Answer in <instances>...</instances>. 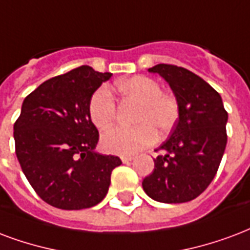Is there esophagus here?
Wrapping results in <instances>:
<instances>
[{
	"instance_id": "1",
	"label": "esophagus",
	"mask_w": 250,
	"mask_h": 250,
	"mask_svg": "<svg viewBox=\"0 0 250 250\" xmlns=\"http://www.w3.org/2000/svg\"><path fill=\"white\" fill-rule=\"evenodd\" d=\"M120 159L123 163H130L131 160H134V156H122Z\"/></svg>"
}]
</instances>
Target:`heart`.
Instances as JSON below:
<instances>
[{
    "label": "heart",
    "mask_w": 250,
    "mask_h": 250,
    "mask_svg": "<svg viewBox=\"0 0 250 250\" xmlns=\"http://www.w3.org/2000/svg\"><path fill=\"white\" fill-rule=\"evenodd\" d=\"M115 91L122 102H135V127H114L102 136V147L106 152L130 156L152 146L158 134H167L179 118L176 98L162 91L155 79L134 75L115 83ZM88 115L98 130L110 127L116 115V104L108 88L99 87L88 102Z\"/></svg>",
    "instance_id": "heart-1"
}]
</instances>
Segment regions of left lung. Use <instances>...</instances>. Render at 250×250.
Returning <instances> with one entry per match:
<instances>
[{
	"mask_svg": "<svg viewBox=\"0 0 250 250\" xmlns=\"http://www.w3.org/2000/svg\"><path fill=\"white\" fill-rule=\"evenodd\" d=\"M169 84L179 103V119L159 147L155 168L142 183L160 203H187L203 193L219 169L227 146V122L220 94L189 70L160 63L148 68Z\"/></svg>",
	"mask_w": 250,
	"mask_h": 250,
	"instance_id": "1",
	"label": "left lung"
}]
</instances>
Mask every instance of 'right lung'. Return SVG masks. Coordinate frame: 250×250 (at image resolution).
<instances>
[{"label":"right lung","mask_w":250,"mask_h":250,"mask_svg":"<svg viewBox=\"0 0 250 250\" xmlns=\"http://www.w3.org/2000/svg\"><path fill=\"white\" fill-rule=\"evenodd\" d=\"M111 75L81 66L43 82L22 103L14 123L17 159L37 195L55 208L99 204L122 164L95 151L99 134L88 115L90 98Z\"/></svg>","instance_id":"right-lung-1"}]
</instances>
